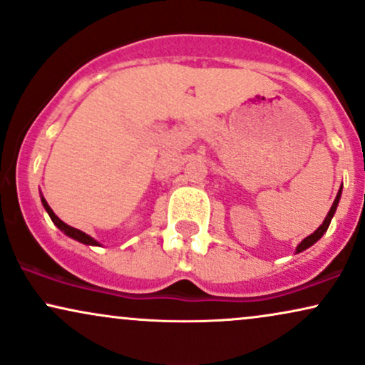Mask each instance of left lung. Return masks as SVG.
Returning <instances> with one entry per match:
<instances>
[{
    "label": "left lung",
    "instance_id": "1",
    "mask_svg": "<svg viewBox=\"0 0 365 365\" xmlns=\"http://www.w3.org/2000/svg\"><path fill=\"white\" fill-rule=\"evenodd\" d=\"M340 196H341V187L339 190V195H336V197H335V201H334V205H331V208H330V211H328V215H327V218L323 220V223L320 225V227L317 228V230H314L312 235L309 237H307L304 238V240H301V244L296 247V254H299V252H303V250H307L308 247H312L313 244H317L318 240H320V238L323 237V233H325L327 230H328V227H330V222H331V218H334V215H335V211H336V206H339V201H340Z\"/></svg>",
    "mask_w": 365,
    "mask_h": 365
}]
</instances>
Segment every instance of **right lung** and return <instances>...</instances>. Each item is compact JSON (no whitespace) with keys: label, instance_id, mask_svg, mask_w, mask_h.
<instances>
[{"label":"right lung","instance_id":"add662e5","mask_svg":"<svg viewBox=\"0 0 365 365\" xmlns=\"http://www.w3.org/2000/svg\"><path fill=\"white\" fill-rule=\"evenodd\" d=\"M42 205H43L45 211H47V213H48V217H51V220H52V222H53V225H56V227L58 228V230H62V232H64L67 237L74 238V240L81 242V244H86V245H100V244H98L96 240H94L93 237H89L88 233L81 232V230H78V228H74V227H69V225L62 222V220L58 218L56 213H53L52 208H51V206H48L47 201H45V197H43V196H42Z\"/></svg>","mask_w":365,"mask_h":365}]
</instances>
